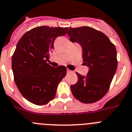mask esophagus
<instances>
[{
    "label": "esophagus",
    "mask_w": 132,
    "mask_h": 132,
    "mask_svg": "<svg viewBox=\"0 0 132 132\" xmlns=\"http://www.w3.org/2000/svg\"><path fill=\"white\" fill-rule=\"evenodd\" d=\"M67 73H72V71L70 70H69V69H67Z\"/></svg>",
    "instance_id": "34e87169"
}]
</instances>
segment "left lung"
I'll list each match as a JSON object with an SVG mask.
<instances>
[{
	"instance_id": "left-lung-1",
	"label": "left lung",
	"mask_w": 132,
	"mask_h": 132,
	"mask_svg": "<svg viewBox=\"0 0 132 132\" xmlns=\"http://www.w3.org/2000/svg\"><path fill=\"white\" fill-rule=\"evenodd\" d=\"M68 35L81 45L84 62L89 68L85 76L76 73L78 82L70 86L72 95L81 103H95L105 95L116 73L114 45L101 31L87 26L69 28Z\"/></svg>"
}]
</instances>
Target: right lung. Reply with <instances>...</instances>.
Listing matches in <instances>:
<instances>
[{
  "mask_svg": "<svg viewBox=\"0 0 132 132\" xmlns=\"http://www.w3.org/2000/svg\"><path fill=\"white\" fill-rule=\"evenodd\" d=\"M67 30L39 26L26 32L18 43L12 58L14 81L22 96L33 104L43 105L53 100L66 76L64 66L53 67L47 62L55 39Z\"/></svg>",
  "mask_w": 132,
  "mask_h": 132,
  "instance_id": "right-lung-1",
  "label": "right lung"
}]
</instances>
